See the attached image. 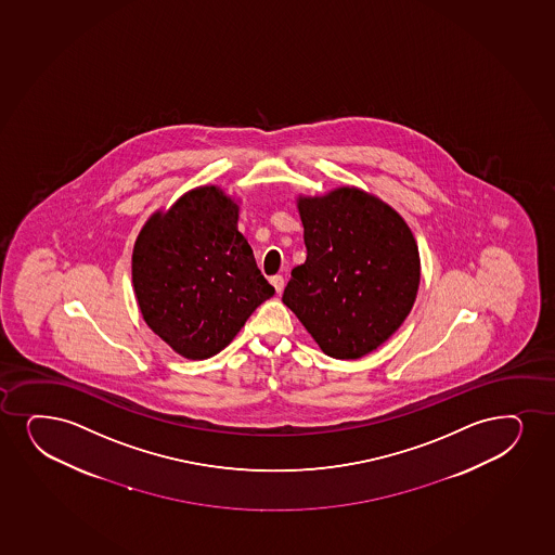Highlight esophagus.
I'll return each mask as SVG.
<instances>
[{"instance_id":"obj_1","label":"esophagus","mask_w":555,"mask_h":555,"mask_svg":"<svg viewBox=\"0 0 555 555\" xmlns=\"http://www.w3.org/2000/svg\"><path fill=\"white\" fill-rule=\"evenodd\" d=\"M269 281H271L274 289H276V294H281L282 289H284V276H282V274H274Z\"/></svg>"}]
</instances>
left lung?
Returning a JSON list of instances; mask_svg holds the SVG:
<instances>
[{"label":"left lung","mask_w":555,"mask_h":555,"mask_svg":"<svg viewBox=\"0 0 555 555\" xmlns=\"http://www.w3.org/2000/svg\"><path fill=\"white\" fill-rule=\"evenodd\" d=\"M299 212L307 261L292 269L282 301L328 357L366 356L415 302V237L395 209L353 186L299 198Z\"/></svg>","instance_id":"8db88e82"}]
</instances>
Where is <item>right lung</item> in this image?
<instances>
[{
  "label": "right lung",
  "mask_w": 555,
  "mask_h": 555,
  "mask_svg": "<svg viewBox=\"0 0 555 555\" xmlns=\"http://www.w3.org/2000/svg\"><path fill=\"white\" fill-rule=\"evenodd\" d=\"M240 207L217 186L186 192L153 215L132 253V284L145 323L186 359H209L273 297L237 230Z\"/></svg>",
  "instance_id": "obj_1"
}]
</instances>
